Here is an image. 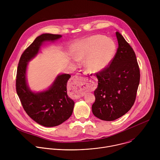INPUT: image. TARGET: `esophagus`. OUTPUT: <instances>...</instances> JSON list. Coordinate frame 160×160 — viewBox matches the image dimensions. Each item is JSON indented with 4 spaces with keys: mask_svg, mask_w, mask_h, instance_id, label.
Returning <instances> with one entry per match:
<instances>
[{
    "mask_svg": "<svg viewBox=\"0 0 160 160\" xmlns=\"http://www.w3.org/2000/svg\"><path fill=\"white\" fill-rule=\"evenodd\" d=\"M85 73H86L85 72L81 70L79 73H78L77 75H75V76L73 77L72 80H73L74 82H78V83H80L81 84L84 83L86 80H85V78L83 77H82V75L85 74ZM83 96H84V93L82 92V91H80V92H79L78 94V95H77L78 98H82V97H83Z\"/></svg>",
    "mask_w": 160,
    "mask_h": 160,
    "instance_id": "34e87169",
    "label": "esophagus"
}]
</instances>
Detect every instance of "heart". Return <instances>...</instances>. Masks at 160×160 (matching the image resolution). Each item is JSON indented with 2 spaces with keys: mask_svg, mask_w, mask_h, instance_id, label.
<instances>
[{
  "mask_svg": "<svg viewBox=\"0 0 160 160\" xmlns=\"http://www.w3.org/2000/svg\"><path fill=\"white\" fill-rule=\"evenodd\" d=\"M117 51L116 43L104 36L96 35L82 39L75 45L73 54L76 60L85 58V65L92 72H101L115 58Z\"/></svg>",
  "mask_w": 160,
  "mask_h": 160,
  "instance_id": "obj_1",
  "label": "heart"
}]
</instances>
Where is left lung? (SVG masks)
I'll return each instance as SVG.
<instances>
[{"instance_id":"obj_1","label":"left lung","mask_w":160,"mask_h":160,"mask_svg":"<svg viewBox=\"0 0 160 160\" xmlns=\"http://www.w3.org/2000/svg\"><path fill=\"white\" fill-rule=\"evenodd\" d=\"M116 56L104 70L97 73L94 115L104 121L115 120L126 114L134 104L140 82V70L135 54L118 32Z\"/></svg>"}]
</instances>
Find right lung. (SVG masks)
<instances>
[{
  "label": "right lung",
  "mask_w": 160,
  "mask_h": 160,
  "mask_svg": "<svg viewBox=\"0 0 160 160\" xmlns=\"http://www.w3.org/2000/svg\"><path fill=\"white\" fill-rule=\"evenodd\" d=\"M61 37V35L51 33L37 37L22 54L17 70L16 92L23 109L32 120L47 127L58 126L72 115L75 102L68 97L66 88L71 75H59L48 90L34 92L27 83V69L28 62L37 56L43 42H54Z\"/></svg>",
  "instance_id": "right-lung-1"
}]
</instances>
